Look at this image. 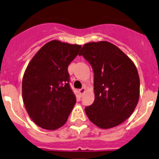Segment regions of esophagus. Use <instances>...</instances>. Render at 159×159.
<instances>
[{
  "label": "esophagus",
  "instance_id": "esophagus-1",
  "mask_svg": "<svg viewBox=\"0 0 159 159\" xmlns=\"http://www.w3.org/2000/svg\"><path fill=\"white\" fill-rule=\"evenodd\" d=\"M85 91H86L85 87H84V88H81V89H80V90H79V93H80V95H82L83 93H84Z\"/></svg>",
  "mask_w": 159,
  "mask_h": 159
}]
</instances>
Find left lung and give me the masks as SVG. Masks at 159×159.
I'll list each match as a JSON object with an SVG mask.
<instances>
[{"label": "left lung", "instance_id": "8db88e82", "mask_svg": "<svg viewBox=\"0 0 159 159\" xmlns=\"http://www.w3.org/2000/svg\"><path fill=\"white\" fill-rule=\"evenodd\" d=\"M79 55L92 66L94 73V101L86 114L101 129L118 126L134 112L140 96V79L132 60L108 41L84 45Z\"/></svg>", "mask_w": 159, "mask_h": 159}]
</instances>
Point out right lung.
<instances>
[{
    "instance_id": "1",
    "label": "right lung",
    "mask_w": 159,
    "mask_h": 159,
    "mask_svg": "<svg viewBox=\"0 0 159 159\" xmlns=\"http://www.w3.org/2000/svg\"><path fill=\"white\" fill-rule=\"evenodd\" d=\"M81 46L51 40L29 63L22 79V98L32 120L54 130L67 121L76 99L69 86L68 66Z\"/></svg>"
}]
</instances>
